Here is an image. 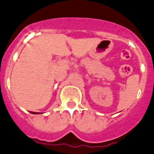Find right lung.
<instances>
[{"mask_svg": "<svg viewBox=\"0 0 154 154\" xmlns=\"http://www.w3.org/2000/svg\"><path fill=\"white\" fill-rule=\"evenodd\" d=\"M31 113H34V114H38V113H37V112H31Z\"/></svg>", "mask_w": 154, "mask_h": 154, "instance_id": "1", "label": "right lung"}]
</instances>
